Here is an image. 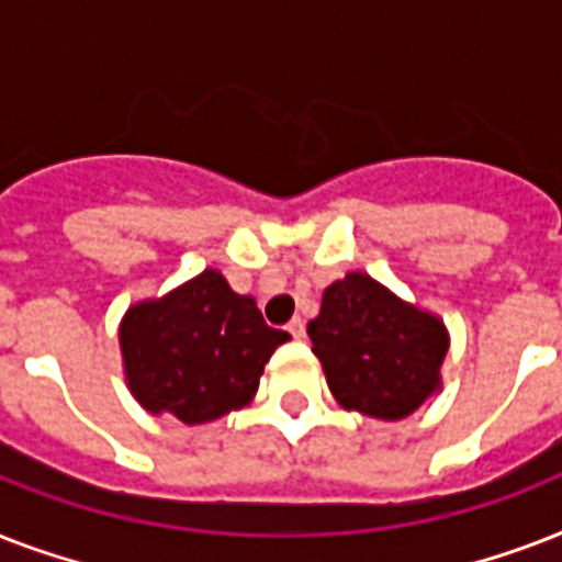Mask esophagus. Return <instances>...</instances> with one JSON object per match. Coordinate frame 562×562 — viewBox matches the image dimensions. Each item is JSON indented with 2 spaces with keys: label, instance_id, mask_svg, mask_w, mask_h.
<instances>
[{
  "label": "esophagus",
  "instance_id": "34e87169",
  "mask_svg": "<svg viewBox=\"0 0 562 562\" xmlns=\"http://www.w3.org/2000/svg\"><path fill=\"white\" fill-rule=\"evenodd\" d=\"M289 333L294 335V338H303L306 335V321L303 317H291V324H289Z\"/></svg>",
  "mask_w": 562,
  "mask_h": 562
}]
</instances>
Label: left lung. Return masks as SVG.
Segmentation results:
<instances>
[{"label": "left lung", "instance_id": "8db88e82", "mask_svg": "<svg viewBox=\"0 0 562 562\" xmlns=\"http://www.w3.org/2000/svg\"><path fill=\"white\" fill-rule=\"evenodd\" d=\"M308 338L329 391L347 411L402 419L440 391V364L449 350L443 321L400 300L368 273L352 271L324 291Z\"/></svg>", "mask_w": 562, "mask_h": 562}]
</instances>
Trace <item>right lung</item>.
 I'll use <instances>...</instances> for the list:
<instances>
[{
  "label": "right lung",
  "instance_id": "obj_1",
  "mask_svg": "<svg viewBox=\"0 0 562 562\" xmlns=\"http://www.w3.org/2000/svg\"><path fill=\"white\" fill-rule=\"evenodd\" d=\"M291 335L271 329L254 297L206 268L160 300L127 308L119 326L127 387L148 414L187 426L245 408Z\"/></svg>",
  "mask_w": 562,
  "mask_h": 562
}]
</instances>
